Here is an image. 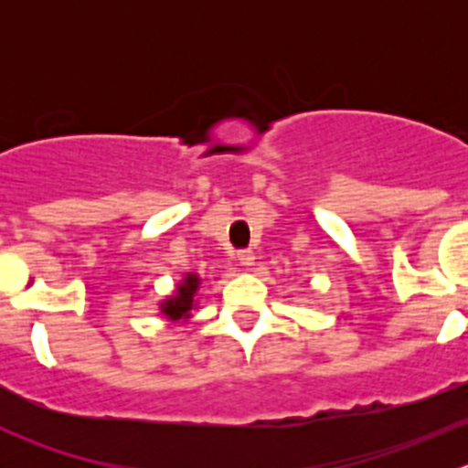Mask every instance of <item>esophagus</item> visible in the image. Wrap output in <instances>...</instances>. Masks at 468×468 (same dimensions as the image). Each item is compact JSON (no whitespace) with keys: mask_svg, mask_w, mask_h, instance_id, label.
Wrapping results in <instances>:
<instances>
[{"mask_svg":"<svg viewBox=\"0 0 468 468\" xmlns=\"http://www.w3.org/2000/svg\"><path fill=\"white\" fill-rule=\"evenodd\" d=\"M238 261L239 264H244V267H251L253 261H256V256H253L251 249H242V251H238Z\"/></svg>","mask_w":468,"mask_h":468,"instance_id":"esophagus-1","label":"esophagus"}]
</instances>
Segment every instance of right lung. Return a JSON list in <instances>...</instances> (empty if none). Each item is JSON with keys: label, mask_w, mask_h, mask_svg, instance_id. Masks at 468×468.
Wrapping results in <instances>:
<instances>
[{"label": "right lung", "mask_w": 468, "mask_h": 468, "mask_svg": "<svg viewBox=\"0 0 468 468\" xmlns=\"http://www.w3.org/2000/svg\"><path fill=\"white\" fill-rule=\"evenodd\" d=\"M201 278L197 273H186L183 281L176 285V292L160 303V313L169 319V322H186L190 319L192 308L197 305V292H199Z\"/></svg>", "instance_id": "obj_1"}]
</instances>
